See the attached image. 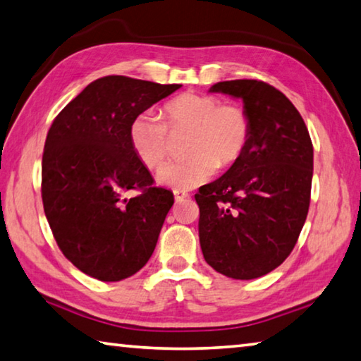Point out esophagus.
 <instances>
[{
    "mask_svg": "<svg viewBox=\"0 0 361 361\" xmlns=\"http://www.w3.org/2000/svg\"><path fill=\"white\" fill-rule=\"evenodd\" d=\"M173 195H175L176 202H183V200H186L189 197V194L186 191H180V189H175Z\"/></svg>",
    "mask_w": 361,
    "mask_h": 361,
    "instance_id": "1",
    "label": "esophagus"
}]
</instances>
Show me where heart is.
<instances>
[{
    "instance_id": "b5f03b06",
    "label": "heart",
    "mask_w": 361,
    "mask_h": 361,
    "mask_svg": "<svg viewBox=\"0 0 361 361\" xmlns=\"http://www.w3.org/2000/svg\"><path fill=\"white\" fill-rule=\"evenodd\" d=\"M164 116L152 110L137 115L129 126V140L143 166L156 169L167 156L169 130L188 129L186 159L170 161L158 170L159 185L173 189H192L207 183L218 167L231 166L247 145L251 118L245 107L221 104L218 97L185 93L164 107Z\"/></svg>"
}]
</instances>
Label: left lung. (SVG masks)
Instances as JSON below:
<instances>
[{
    "mask_svg": "<svg viewBox=\"0 0 361 361\" xmlns=\"http://www.w3.org/2000/svg\"><path fill=\"white\" fill-rule=\"evenodd\" d=\"M243 101L251 135L227 172L195 194L207 264L233 279H255L289 257L311 200L312 142L293 104L260 80L209 88Z\"/></svg>",
    "mask_w": 361,
    "mask_h": 361,
    "instance_id": "left-lung-1",
    "label": "left lung"
}]
</instances>
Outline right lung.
Instances as JSON below:
<instances>
[{
  "label": "right lung",
  "instance_id": "add662e5",
  "mask_svg": "<svg viewBox=\"0 0 361 361\" xmlns=\"http://www.w3.org/2000/svg\"><path fill=\"white\" fill-rule=\"evenodd\" d=\"M180 87L107 75L51 123L42 156L45 218L66 259L91 278L126 279L152 257L173 194L153 186L129 126ZM130 188L141 194L128 200Z\"/></svg>",
  "mask_w": 361,
  "mask_h": 361
}]
</instances>
